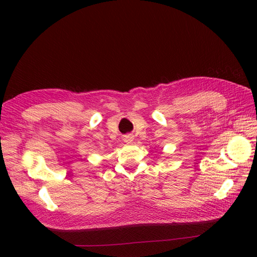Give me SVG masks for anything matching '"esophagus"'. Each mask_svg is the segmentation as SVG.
Returning <instances> with one entry per match:
<instances>
[{
  "instance_id": "1",
  "label": "esophagus",
  "mask_w": 257,
  "mask_h": 257,
  "mask_svg": "<svg viewBox=\"0 0 257 257\" xmlns=\"http://www.w3.org/2000/svg\"><path fill=\"white\" fill-rule=\"evenodd\" d=\"M134 141V136L133 135H127L124 136V143L127 144H132Z\"/></svg>"
}]
</instances>
